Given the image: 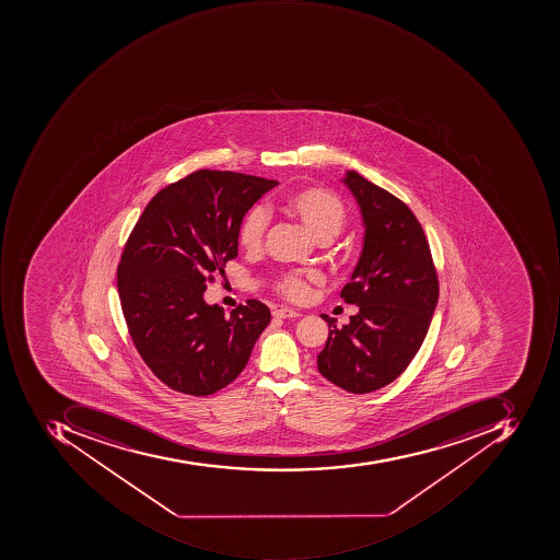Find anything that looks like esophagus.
Listing matches in <instances>:
<instances>
[{
  "label": "esophagus",
  "mask_w": 560,
  "mask_h": 560,
  "mask_svg": "<svg viewBox=\"0 0 560 560\" xmlns=\"http://www.w3.org/2000/svg\"><path fill=\"white\" fill-rule=\"evenodd\" d=\"M276 318H298L300 316V311L291 310V307H279V310L275 311Z\"/></svg>",
  "instance_id": "obj_1"
}]
</instances>
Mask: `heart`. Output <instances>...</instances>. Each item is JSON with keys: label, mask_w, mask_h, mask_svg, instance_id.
Here are the masks:
<instances>
[{"label": "heart", "mask_w": 560, "mask_h": 560, "mask_svg": "<svg viewBox=\"0 0 560 560\" xmlns=\"http://www.w3.org/2000/svg\"><path fill=\"white\" fill-rule=\"evenodd\" d=\"M282 209L300 220L318 241L329 242L337 237L347 223L343 201L323 188L307 187L289 194L282 201ZM266 228L267 215L262 207H253L238 225V244L245 250L259 249ZM319 281L322 275L316 271L289 272L279 279L278 291L288 300L303 301L310 294L311 282Z\"/></svg>", "instance_id": "obj_1"}]
</instances>
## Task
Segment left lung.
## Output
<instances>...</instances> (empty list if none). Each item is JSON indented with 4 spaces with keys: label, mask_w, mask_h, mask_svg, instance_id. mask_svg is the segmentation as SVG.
Segmentation results:
<instances>
[{
    "label": "left lung",
    "mask_w": 560,
    "mask_h": 560,
    "mask_svg": "<svg viewBox=\"0 0 560 560\" xmlns=\"http://www.w3.org/2000/svg\"><path fill=\"white\" fill-rule=\"evenodd\" d=\"M345 187L362 217L363 242L345 303L359 313L337 328L318 354L323 377L351 394H369L394 382L421 348L438 306L439 285L421 223L399 198L357 172Z\"/></svg>",
    "instance_id": "obj_1"
}]
</instances>
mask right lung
<instances>
[{
  "mask_svg": "<svg viewBox=\"0 0 560 560\" xmlns=\"http://www.w3.org/2000/svg\"><path fill=\"white\" fill-rule=\"evenodd\" d=\"M276 179L200 170L158 191L132 229L117 291L136 350L163 384L210 395L245 369L271 311L257 300L225 313L207 279L237 257L238 225Z\"/></svg>",
  "mask_w": 560,
  "mask_h": 560,
  "instance_id": "obj_1",
  "label": "right lung"
}]
</instances>
